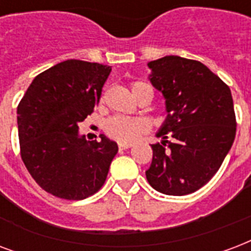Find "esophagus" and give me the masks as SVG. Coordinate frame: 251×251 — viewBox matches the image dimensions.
<instances>
[{
  "label": "esophagus",
  "instance_id": "obj_1",
  "mask_svg": "<svg viewBox=\"0 0 251 251\" xmlns=\"http://www.w3.org/2000/svg\"><path fill=\"white\" fill-rule=\"evenodd\" d=\"M130 147H131V145H129V143H118L120 150H126V149H130Z\"/></svg>",
  "mask_w": 251,
  "mask_h": 251
}]
</instances>
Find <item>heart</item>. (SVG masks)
Returning <instances> with one entry per match:
<instances>
[{
  "label": "heart",
  "instance_id": "heart-1",
  "mask_svg": "<svg viewBox=\"0 0 251 251\" xmlns=\"http://www.w3.org/2000/svg\"><path fill=\"white\" fill-rule=\"evenodd\" d=\"M146 83L142 81H135L131 84V92L134 97L138 96V92L143 87H146ZM147 122L141 118H129L121 117V116H114L109 118L105 122V131L109 137L116 139L122 143H131L135 139H138L143 133L147 131Z\"/></svg>",
  "mask_w": 251,
  "mask_h": 251
}]
</instances>
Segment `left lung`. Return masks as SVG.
I'll use <instances>...</instances> for the list:
<instances>
[{"label": "left lung", "instance_id": "1", "mask_svg": "<svg viewBox=\"0 0 251 251\" xmlns=\"http://www.w3.org/2000/svg\"><path fill=\"white\" fill-rule=\"evenodd\" d=\"M147 66L151 70L149 79L162 92L167 112L156 133L163 141L151 145L147 181L164 195L192 194L219 171L234 142L237 122L232 93L198 60L170 55Z\"/></svg>", "mask_w": 251, "mask_h": 251}]
</instances>
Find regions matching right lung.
<instances>
[{
    "label": "right lung",
    "mask_w": 251,
    "mask_h": 251,
    "mask_svg": "<svg viewBox=\"0 0 251 251\" xmlns=\"http://www.w3.org/2000/svg\"><path fill=\"white\" fill-rule=\"evenodd\" d=\"M112 68L99 63L66 60L32 80L17 108L21 156L46 192L83 200L104 185L117 143L79 134V122L100 101Z\"/></svg>",
    "instance_id": "1"
}]
</instances>
